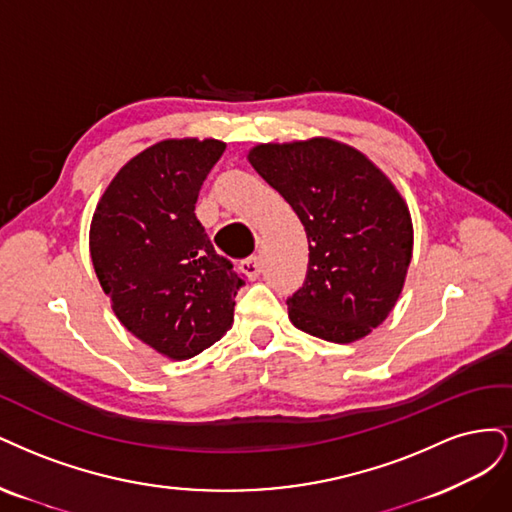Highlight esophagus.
<instances>
[{
    "label": "esophagus",
    "mask_w": 512,
    "mask_h": 512,
    "mask_svg": "<svg viewBox=\"0 0 512 512\" xmlns=\"http://www.w3.org/2000/svg\"><path fill=\"white\" fill-rule=\"evenodd\" d=\"M240 268H242V272L249 276L251 280H255V278H259V274H261V259L255 255V257H249V259H244L242 263H240Z\"/></svg>",
    "instance_id": "34e87169"
}]
</instances>
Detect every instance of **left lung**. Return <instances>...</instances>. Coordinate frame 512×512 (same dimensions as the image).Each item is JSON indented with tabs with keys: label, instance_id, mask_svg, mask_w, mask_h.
Instances as JSON below:
<instances>
[{
	"label": "left lung",
	"instance_id": "1",
	"mask_svg": "<svg viewBox=\"0 0 512 512\" xmlns=\"http://www.w3.org/2000/svg\"><path fill=\"white\" fill-rule=\"evenodd\" d=\"M249 161L306 229L308 270L287 300L291 323L340 344L368 336L398 302L412 257L398 189L366 155L329 138L259 144Z\"/></svg>",
	"mask_w": 512,
	"mask_h": 512
}]
</instances>
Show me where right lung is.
I'll return each mask as SVG.
<instances>
[{
	"label": "right lung",
	"instance_id": "obj_1",
	"mask_svg": "<svg viewBox=\"0 0 512 512\" xmlns=\"http://www.w3.org/2000/svg\"><path fill=\"white\" fill-rule=\"evenodd\" d=\"M219 140H163L129 159L95 208L89 249L114 315L170 359H189L234 323L244 278L195 217Z\"/></svg>",
	"mask_w": 512,
	"mask_h": 512
}]
</instances>
